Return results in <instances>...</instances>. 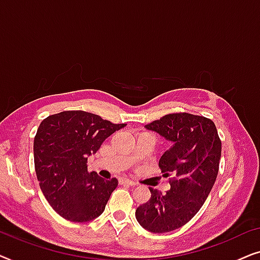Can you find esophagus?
Here are the masks:
<instances>
[{
  "label": "esophagus",
  "mask_w": 260,
  "mask_h": 260,
  "mask_svg": "<svg viewBox=\"0 0 260 260\" xmlns=\"http://www.w3.org/2000/svg\"><path fill=\"white\" fill-rule=\"evenodd\" d=\"M120 183L122 184H125V186H130V187H134V186H136V183L134 182V181H131V180H127V179H122L119 181Z\"/></svg>",
  "instance_id": "1"
}]
</instances>
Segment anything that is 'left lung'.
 Masks as SVG:
<instances>
[{"label":"left lung","mask_w":260,"mask_h":260,"mask_svg":"<svg viewBox=\"0 0 260 260\" xmlns=\"http://www.w3.org/2000/svg\"><path fill=\"white\" fill-rule=\"evenodd\" d=\"M144 127L172 143L158 167L173 179L166 194L149 188L151 198L135 215L149 232L167 233L186 225L211 193L219 172L221 141L211 119L186 112L166 115Z\"/></svg>","instance_id":"1"}]
</instances>
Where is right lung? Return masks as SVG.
Here are the masks:
<instances>
[{"instance_id":"add662e5","label":"right lung","mask_w":260,"mask_h":260,"mask_svg":"<svg viewBox=\"0 0 260 260\" xmlns=\"http://www.w3.org/2000/svg\"><path fill=\"white\" fill-rule=\"evenodd\" d=\"M124 126L80 110L42 120L34 138L35 172L48 204L62 218L87 222L104 212L118 181L88 173L87 157Z\"/></svg>"}]
</instances>
